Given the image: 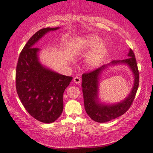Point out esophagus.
Segmentation results:
<instances>
[{"label":"esophagus","mask_w":153,"mask_h":153,"mask_svg":"<svg viewBox=\"0 0 153 153\" xmlns=\"http://www.w3.org/2000/svg\"><path fill=\"white\" fill-rule=\"evenodd\" d=\"M73 82L76 83V84H80L81 82V79L80 78H78V77H75V78H73Z\"/></svg>","instance_id":"esophagus-1"}]
</instances>
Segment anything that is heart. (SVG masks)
I'll return each mask as SVG.
<instances>
[{"label": "heart", "mask_w": 153, "mask_h": 153, "mask_svg": "<svg viewBox=\"0 0 153 153\" xmlns=\"http://www.w3.org/2000/svg\"><path fill=\"white\" fill-rule=\"evenodd\" d=\"M99 38L97 36H89L85 38L82 43L86 48H91L96 46L94 50L91 53L87 59V62L91 67L98 66L102 62L105 57L106 48L103 42L99 43Z\"/></svg>", "instance_id": "1"}]
</instances>
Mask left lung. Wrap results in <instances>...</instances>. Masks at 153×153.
Listing matches in <instances>:
<instances>
[{
    "mask_svg": "<svg viewBox=\"0 0 153 153\" xmlns=\"http://www.w3.org/2000/svg\"><path fill=\"white\" fill-rule=\"evenodd\" d=\"M129 58L125 60H114L108 64L103 65L100 68L82 74V93L84 98L85 108L91 120L97 123H103L115 119L128 111L135 98L139 85V72L135 55L130 49L128 54ZM125 63L129 66L134 74V82L131 92L121 102L114 105H105L100 102L97 98L98 80L100 74L110 65Z\"/></svg>",
    "mask_w": 153,
    "mask_h": 153,
    "instance_id": "8db88e82",
    "label": "left lung"
}]
</instances>
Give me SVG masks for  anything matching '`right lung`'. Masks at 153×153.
Segmentation results:
<instances>
[{"label": "right lung", "mask_w": 153, "mask_h": 153, "mask_svg": "<svg viewBox=\"0 0 153 153\" xmlns=\"http://www.w3.org/2000/svg\"><path fill=\"white\" fill-rule=\"evenodd\" d=\"M56 28H42L26 42L16 69V89L24 107L37 120L52 123L62 115L63 94L73 78L47 68L38 60L40 49L34 45Z\"/></svg>", "instance_id": "1"}]
</instances>
